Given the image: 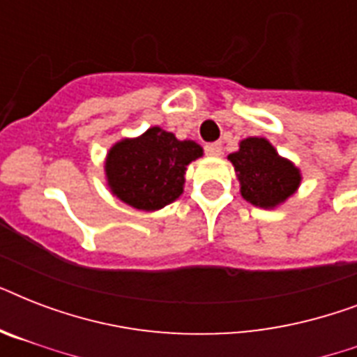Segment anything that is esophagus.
Instances as JSON below:
<instances>
[{"instance_id": "obj_1", "label": "esophagus", "mask_w": 357, "mask_h": 357, "mask_svg": "<svg viewBox=\"0 0 357 357\" xmlns=\"http://www.w3.org/2000/svg\"><path fill=\"white\" fill-rule=\"evenodd\" d=\"M206 153L211 157L222 155V144L220 142H211V144L206 146Z\"/></svg>"}]
</instances>
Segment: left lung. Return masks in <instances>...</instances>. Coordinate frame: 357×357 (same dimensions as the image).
I'll list each match as a JSON object with an SVG mask.
<instances>
[{
    "mask_svg": "<svg viewBox=\"0 0 357 357\" xmlns=\"http://www.w3.org/2000/svg\"><path fill=\"white\" fill-rule=\"evenodd\" d=\"M241 181V195L246 202L263 209H272L294 195L300 185V170L293 162L278 155L266 139L250 137L229 153Z\"/></svg>",
    "mask_w": 357,
    "mask_h": 357,
    "instance_id": "8db88e82",
    "label": "left lung"
}]
</instances>
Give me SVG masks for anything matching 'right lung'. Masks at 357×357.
<instances>
[{"mask_svg": "<svg viewBox=\"0 0 357 357\" xmlns=\"http://www.w3.org/2000/svg\"><path fill=\"white\" fill-rule=\"evenodd\" d=\"M204 150L192 140L150 128L137 139H123L109 150L105 176L113 195L140 211H157L183 192L185 170Z\"/></svg>", "mask_w": 357, "mask_h": 357, "instance_id": "obj_1", "label": "right lung"}]
</instances>
